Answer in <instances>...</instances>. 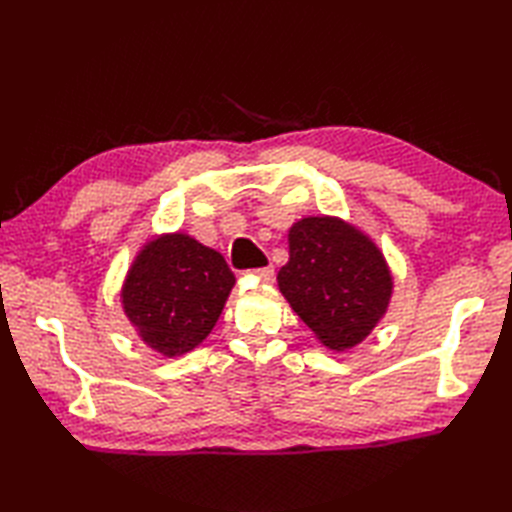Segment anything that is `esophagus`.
Instances as JSON below:
<instances>
[{
	"label": "esophagus",
	"instance_id": "esophagus-1",
	"mask_svg": "<svg viewBox=\"0 0 512 512\" xmlns=\"http://www.w3.org/2000/svg\"><path fill=\"white\" fill-rule=\"evenodd\" d=\"M248 277L255 281H262V284H270V281L275 279V270H273V266L255 268V270H248Z\"/></svg>",
	"mask_w": 512,
	"mask_h": 512
}]
</instances>
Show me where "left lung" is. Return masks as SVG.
<instances>
[{"mask_svg": "<svg viewBox=\"0 0 512 512\" xmlns=\"http://www.w3.org/2000/svg\"><path fill=\"white\" fill-rule=\"evenodd\" d=\"M288 246L277 281L292 310L334 352L361 343L383 319L394 288L378 246L328 215L292 224Z\"/></svg>", "mask_w": 512, "mask_h": 512, "instance_id": "8db88e82", "label": "left lung"}]
</instances>
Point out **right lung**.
Listing matches in <instances>:
<instances>
[{"label":"right lung","mask_w":512,"mask_h":512,"mask_svg":"<svg viewBox=\"0 0 512 512\" xmlns=\"http://www.w3.org/2000/svg\"><path fill=\"white\" fill-rule=\"evenodd\" d=\"M233 286L235 275L217 250L173 233L151 239L140 250L121 301L140 339L173 358L209 336Z\"/></svg>","instance_id":"obj_1"}]
</instances>
